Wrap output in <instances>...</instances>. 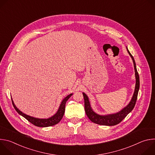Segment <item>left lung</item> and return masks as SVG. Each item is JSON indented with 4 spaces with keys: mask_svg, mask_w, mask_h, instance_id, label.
I'll return each instance as SVG.
<instances>
[{
    "mask_svg": "<svg viewBox=\"0 0 155 155\" xmlns=\"http://www.w3.org/2000/svg\"><path fill=\"white\" fill-rule=\"evenodd\" d=\"M127 50L129 55L130 56L132 61H133L136 83V87H135V90H134L133 96H132V98L130 102H129V104L126 107H124L121 111L115 114H111V115H104V116L99 115L96 114L95 112H94V111L91 107L90 101H89V99H88L87 96L84 93H83V95L84 97V110H85L86 114L92 122L96 124H98L100 125H105V126H114V125L118 124L120 122H121V121L132 111V110H133L136 105V101L137 99L139 87H140L139 75L136 69V65L133 56H132V54L130 53V52L129 51L127 48Z\"/></svg>",
    "mask_w": 155,
    "mask_h": 155,
    "instance_id": "left-lung-1",
    "label": "left lung"
}]
</instances>
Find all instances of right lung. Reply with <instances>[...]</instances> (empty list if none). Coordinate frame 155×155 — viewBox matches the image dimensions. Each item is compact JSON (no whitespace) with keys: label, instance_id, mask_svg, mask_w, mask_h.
<instances>
[{"label":"right lung","instance_id":"1","mask_svg":"<svg viewBox=\"0 0 155 155\" xmlns=\"http://www.w3.org/2000/svg\"><path fill=\"white\" fill-rule=\"evenodd\" d=\"M72 95V94H70L67 97H65L62 100L57 113L54 115H53V117H51L48 119H39V118H34V117H30L29 115H27L23 114V112H21L19 110H18L17 108V107L14 104V102H13L12 99V104H13L15 109L16 110V111L19 115L25 117L27 120H28L32 124H34L36 126H38V127H48V126H51L58 124L61 120V119L62 118L63 115L64 114V112H65V103H66V102H67V101L71 97Z\"/></svg>","mask_w":155,"mask_h":155}]
</instances>
